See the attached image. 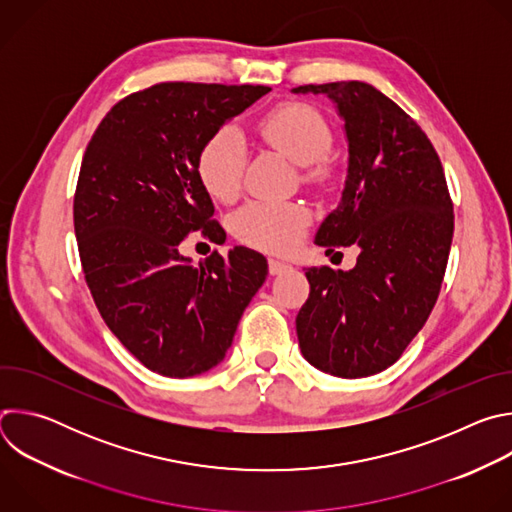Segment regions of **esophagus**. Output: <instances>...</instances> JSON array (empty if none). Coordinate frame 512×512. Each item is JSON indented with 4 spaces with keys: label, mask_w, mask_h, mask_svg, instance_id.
Returning <instances> with one entry per match:
<instances>
[{
    "label": "esophagus",
    "mask_w": 512,
    "mask_h": 512,
    "mask_svg": "<svg viewBox=\"0 0 512 512\" xmlns=\"http://www.w3.org/2000/svg\"><path fill=\"white\" fill-rule=\"evenodd\" d=\"M289 269H291V265L281 263V261H277V259H269V273H271V275H281V273H285V271H289Z\"/></svg>",
    "instance_id": "1"
}]
</instances>
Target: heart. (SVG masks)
Wrapping results in <instances>:
<instances>
[{"label":"heart","instance_id":"heart-1","mask_svg":"<svg viewBox=\"0 0 512 512\" xmlns=\"http://www.w3.org/2000/svg\"><path fill=\"white\" fill-rule=\"evenodd\" d=\"M261 139L287 158L302 164L308 184L326 186L334 176L330 148L334 129L320 109L302 101H285L257 123ZM247 166V145L235 125H223L206 137L196 158V174L202 188L221 202L237 198ZM312 221L310 210L298 202L253 200L233 214V233L247 245L287 253L304 237Z\"/></svg>","mask_w":512,"mask_h":512}]
</instances>
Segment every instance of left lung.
<instances>
[{
	"instance_id": "obj_1",
	"label": "left lung",
	"mask_w": 512,
	"mask_h": 512,
	"mask_svg": "<svg viewBox=\"0 0 512 512\" xmlns=\"http://www.w3.org/2000/svg\"><path fill=\"white\" fill-rule=\"evenodd\" d=\"M294 93L328 95L348 139L342 198L314 243L360 249L350 271H306L300 348L324 373L369 377L399 360L440 296L454 237L452 198L423 129L373 85L342 81Z\"/></svg>"
}]
</instances>
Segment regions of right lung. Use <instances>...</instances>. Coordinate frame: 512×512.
Listing matches in <instances>:
<instances>
[{
    "label": "right lung",
    "mask_w": 512,
    "mask_h": 512,
    "mask_svg": "<svg viewBox=\"0 0 512 512\" xmlns=\"http://www.w3.org/2000/svg\"><path fill=\"white\" fill-rule=\"evenodd\" d=\"M271 89L160 83L103 117L83 156L75 235L91 296L109 330L154 373L184 379L221 362L267 277L261 253L212 251L198 267L180 243H225L196 174L210 133Z\"/></svg>",
    "instance_id": "obj_1"
}]
</instances>
